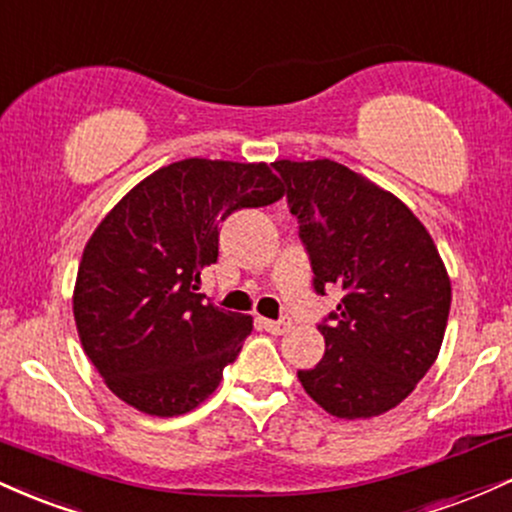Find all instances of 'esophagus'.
<instances>
[{"mask_svg":"<svg viewBox=\"0 0 512 512\" xmlns=\"http://www.w3.org/2000/svg\"><path fill=\"white\" fill-rule=\"evenodd\" d=\"M264 330L272 332V334H284L291 330V322L289 320H262Z\"/></svg>","mask_w":512,"mask_h":512,"instance_id":"obj_1","label":"esophagus"}]
</instances>
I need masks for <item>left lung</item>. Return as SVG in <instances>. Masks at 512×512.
Masks as SVG:
<instances>
[{"label":"left lung","instance_id":"obj_1","mask_svg":"<svg viewBox=\"0 0 512 512\" xmlns=\"http://www.w3.org/2000/svg\"><path fill=\"white\" fill-rule=\"evenodd\" d=\"M313 264L317 293L344 291L325 356L298 370L337 419H370L404 402L438 358L450 276L426 226L392 192L330 158L274 161Z\"/></svg>","mask_w":512,"mask_h":512}]
</instances>
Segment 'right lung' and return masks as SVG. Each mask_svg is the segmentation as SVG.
Here are the masks:
<instances>
[{
  "label": "right lung",
  "instance_id": "1",
  "mask_svg": "<svg viewBox=\"0 0 512 512\" xmlns=\"http://www.w3.org/2000/svg\"><path fill=\"white\" fill-rule=\"evenodd\" d=\"M284 197L267 163L185 158L134 185L81 255L74 320L88 361L115 397L180 416L216 390L252 317L202 303L199 274L219 257V223Z\"/></svg>",
  "mask_w": 512,
  "mask_h": 512
}]
</instances>
